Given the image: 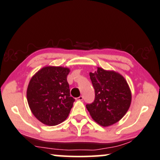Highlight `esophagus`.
I'll use <instances>...</instances> for the list:
<instances>
[{"instance_id":"esophagus-1","label":"esophagus","mask_w":160,"mask_h":160,"mask_svg":"<svg viewBox=\"0 0 160 160\" xmlns=\"http://www.w3.org/2000/svg\"><path fill=\"white\" fill-rule=\"evenodd\" d=\"M82 99H83V97H82V96H80V97L76 98V100H78V101H82Z\"/></svg>"}]
</instances>
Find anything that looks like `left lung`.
<instances>
[{
  "label": "left lung",
  "mask_w": 160,
  "mask_h": 160,
  "mask_svg": "<svg viewBox=\"0 0 160 160\" xmlns=\"http://www.w3.org/2000/svg\"><path fill=\"white\" fill-rule=\"evenodd\" d=\"M95 91V99L86 108L91 116L101 126L118 122L130 107L131 91L124 78L118 72L98 67L89 74Z\"/></svg>",
  "instance_id": "1"
}]
</instances>
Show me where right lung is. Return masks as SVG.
I'll use <instances>...</instances> for the list:
<instances>
[{"mask_svg": "<svg viewBox=\"0 0 160 160\" xmlns=\"http://www.w3.org/2000/svg\"><path fill=\"white\" fill-rule=\"evenodd\" d=\"M69 68L45 67L32 77L27 88V100L32 113L48 126H55L69 116L74 99L70 97L67 82Z\"/></svg>", "mask_w": 160, "mask_h": 160, "instance_id": "right-lung-1", "label": "right lung"}]
</instances>
